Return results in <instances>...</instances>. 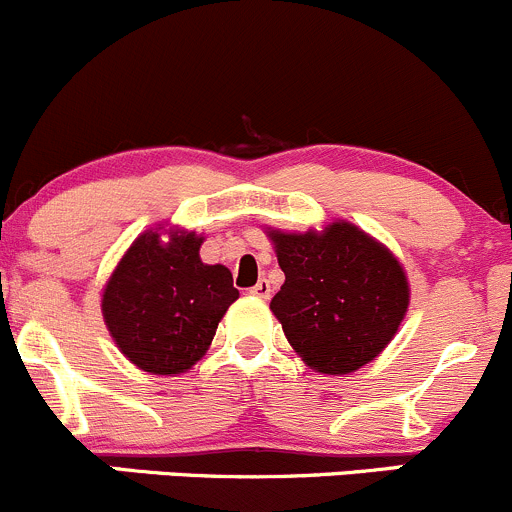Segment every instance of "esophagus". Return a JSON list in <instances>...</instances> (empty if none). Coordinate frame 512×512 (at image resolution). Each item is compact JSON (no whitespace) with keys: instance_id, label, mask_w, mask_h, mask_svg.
<instances>
[{"instance_id":"obj_1","label":"esophagus","mask_w":512,"mask_h":512,"mask_svg":"<svg viewBox=\"0 0 512 512\" xmlns=\"http://www.w3.org/2000/svg\"><path fill=\"white\" fill-rule=\"evenodd\" d=\"M250 292L255 297H260V300H267V297L272 295V287H270V282H267V280H260L255 287H252Z\"/></svg>"}]
</instances>
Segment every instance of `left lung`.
<instances>
[{
	"mask_svg": "<svg viewBox=\"0 0 512 512\" xmlns=\"http://www.w3.org/2000/svg\"><path fill=\"white\" fill-rule=\"evenodd\" d=\"M265 232L285 272L270 310L302 362L320 375H350L375 360L408 315L403 262L347 220Z\"/></svg>",
	"mask_w": 512,
	"mask_h": 512,
	"instance_id": "8db88e82",
	"label": "left lung"
}]
</instances>
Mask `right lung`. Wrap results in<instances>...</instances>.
I'll return each instance as SVG.
<instances>
[{
	"instance_id": "1",
	"label": "right lung",
	"mask_w": 512,
	"mask_h": 512,
	"mask_svg": "<svg viewBox=\"0 0 512 512\" xmlns=\"http://www.w3.org/2000/svg\"><path fill=\"white\" fill-rule=\"evenodd\" d=\"M205 235L157 225L119 257L102 290V317L132 365L182 375L212 345L227 307L240 297L225 265L200 257Z\"/></svg>"
}]
</instances>
